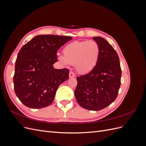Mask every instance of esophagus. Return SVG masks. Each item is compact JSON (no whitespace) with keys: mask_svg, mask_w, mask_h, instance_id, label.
<instances>
[{"mask_svg":"<svg viewBox=\"0 0 146 146\" xmlns=\"http://www.w3.org/2000/svg\"><path fill=\"white\" fill-rule=\"evenodd\" d=\"M69 78H73V77H76V75H75V74H74L73 72L70 71V72H69Z\"/></svg>","mask_w":146,"mask_h":146,"instance_id":"obj_1","label":"esophagus"}]
</instances>
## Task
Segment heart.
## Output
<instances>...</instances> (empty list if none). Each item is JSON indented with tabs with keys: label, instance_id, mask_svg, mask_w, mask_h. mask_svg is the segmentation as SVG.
<instances>
[{
	"label": "heart",
	"instance_id": "1",
	"mask_svg": "<svg viewBox=\"0 0 146 146\" xmlns=\"http://www.w3.org/2000/svg\"><path fill=\"white\" fill-rule=\"evenodd\" d=\"M63 56L58 55V60L64 65L74 64L79 74L89 73L98 63L100 48L94 41H76L69 44L63 50Z\"/></svg>",
	"mask_w": 146,
	"mask_h": 146
}]
</instances>
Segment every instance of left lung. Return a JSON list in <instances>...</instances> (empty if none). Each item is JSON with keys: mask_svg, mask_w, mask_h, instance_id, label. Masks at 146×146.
Masks as SVG:
<instances>
[{"mask_svg": "<svg viewBox=\"0 0 146 146\" xmlns=\"http://www.w3.org/2000/svg\"><path fill=\"white\" fill-rule=\"evenodd\" d=\"M92 39L100 48L98 63L92 71L77 77V85L74 94L82 107L99 111L116 99L122 71L117 52L109 42L101 37Z\"/></svg>", "mask_w": 146, "mask_h": 146, "instance_id": "1", "label": "left lung"}]
</instances>
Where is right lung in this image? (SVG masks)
Listing matches in <instances>:
<instances>
[{
    "instance_id": "1",
    "label": "right lung",
    "mask_w": 146,
    "mask_h": 146,
    "mask_svg": "<svg viewBox=\"0 0 146 146\" xmlns=\"http://www.w3.org/2000/svg\"><path fill=\"white\" fill-rule=\"evenodd\" d=\"M72 38L40 35L21 48L13 77L16 95L26 107L39 109L51 105L58 86L69 78L68 69H54L57 51Z\"/></svg>"
}]
</instances>
